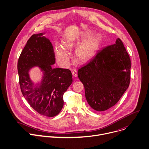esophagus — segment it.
I'll use <instances>...</instances> for the list:
<instances>
[{
	"instance_id": "1",
	"label": "esophagus",
	"mask_w": 149,
	"mask_h": 149,
	"mask_svg": "<svg viewBox=\"0 0 149 149\" xmlns=\"http://www.w3.org/2000/svg\"><path fill=\"white\" fill-rule=\"evenodd\" d=\"M72 74L74 77H76L77 76V70H74L73 72H72Z\"/></svg>"
}]
</instances>
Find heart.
<instances>
[{
	"label": "heart",
	"instance_id": "1",
	"mask_svg": "<svg viewBox=\"0 0 149 149\" xmlns=\"http://www.w3.org/2000/svg\"><path fill=\"white\" fill-rule=\"evenodd\" d=\"M102 42V38L98 34L92 35L91 31L83 32L78 36L66 39L64 45L68 49H76V56L80 62H87L95 56ZM59 44L56 45V55L58 61L64 65L69 63L72 57L67 49Z\"/></svg>",
	"mask_w": 149,
	"mask_h": 149
}]
</instances>
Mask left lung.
I'll return each mask as SVG.
<instances>
[{"label":"left lung","mask_w":149,"mask_h":149,"mask_svg":"<svg viewBox=\"0 0 149 149\" xmlns=\"http://www.w3.org/2000/svg\"><path fill=\"white\" fill-rule=\"evenodd\" d=\"M131 61L122 41L105 47L78 70L88 104L98 111L114 106L129 87Z\"/></svg>","instance_id":"1"}]
</instances>
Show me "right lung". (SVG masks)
<instances>
[{"instance_id":"add662e5","label":"right lung","mask_w":149,"mask_h":149,"mask_svg":"<svg viewBox=\"0 0 149 149\" xmlns=\"http://www.w3.org/2000/svg\"><path fill=\"white\" fill-rule=\"evenodd\" d=\"M43 33L33 35L27 40L17 62L19 84L23 96L34 110L41 115L53 117L63 108V95L73 81L69 69H52L55 56L50 40ZM39 66L44 72L39 88L33 87L29 69Z\"/></svg>"}]
</instances>
